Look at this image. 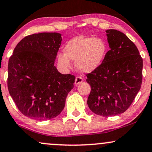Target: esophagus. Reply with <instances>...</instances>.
<instances>
[{"instance_id":"34e87169","label":"esophagus","mask_w":152,"mask_h":152,"mask_svg":"<svg viewBox=\"0 0 152 152\" xmlns=\"http://www.w3.org/2000/svg\"><path fill=\"white\" fill-rule=\"evenodd\" d=\"M83 78H82L81 76H76V79H75V84L76 85L80 84V83L83 82Z\"/></svg>"}]
</instances>
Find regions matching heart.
<instances>
[{"label": "heart", "instance_id": "b5f03b06", "mask_svg": "<svg viewBox=\"0 0 152 152\" xmlns=\"http://www.w3.org/2000/svg\"><path fill=\"white\" fill-rule=\"evenodd\" d=\"M64 53H59L58 61L63 67H71L69 59L76 63L78 71L89 73L101 65L106 52V43L100 38L78 36L67 43L64 48Z\"/></svg>", "mask_w": 152, "mask_h": 152}]
</instances>
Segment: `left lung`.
<instances>
[{"label":"left lung","instance_id":"left-lung-1","mask_svg":"<svg viewBox=\"0 0 152 152\" xmlns=\"http://www.w3.org/2000/svg\"><path fill=\"white\" fill-rule=\"evenodd\" d=\"M110 50L101 65L86 74L91 86L88 107L102 116L128 109L140 90L143 60L135 44L121 31H106Z\"/></svg>","mask_w":152,"mask_h":152}]
</instances>
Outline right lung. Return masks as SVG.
<instances>
[{
	"label": "right lung",
	"instance_id": "obj_1",
	"mask_svg": "<svg viewBox=\"0 0 152 152\" xmlns=\"http://www.w3.org/2000/svg\"><path fill=\"white\" fill-rule=\"evenodd\" d=\"M58 33L26 36L8 61V88L24 116L42 121L60 114L75 76L61 74L54 66L61 37Z\"/></svg>",
	"mask_w": 152,
	"mask_h": 152
}]
</instances>
